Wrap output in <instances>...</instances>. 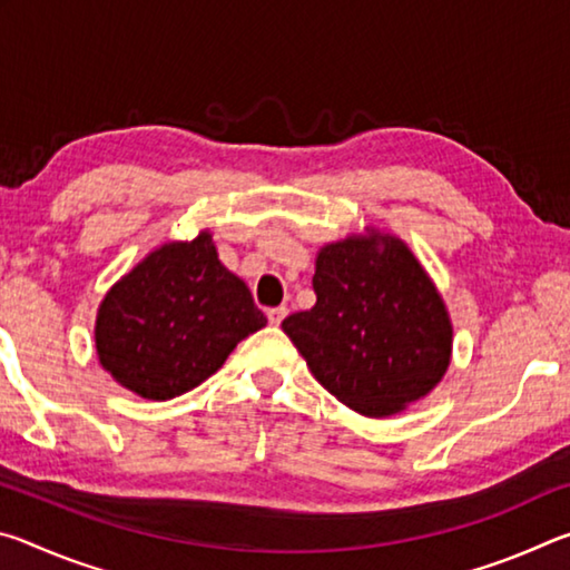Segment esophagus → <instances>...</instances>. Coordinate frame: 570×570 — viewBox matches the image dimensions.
<instances>
[{"instance_id":"esophagus-1","label":"esophagus","mask_w":570,"mask_h":570,"mask_svg":"<svg viewBox=\"0 0 570 570\" xmlns=\"http://www.w3.org/2000/svg\"><path fill=\"white\" fill-rule=\"evenodd\" d=\"M288 314V308L286 306H274V308H268L266 312V316H268V324H274V326H278L284 322V316Z\"/></svg>"}]
</instances>
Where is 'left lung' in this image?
<instances>
[{"label": "left lung", "mask_w": 570, "mask_h": 570, "mask_svg": "<svg viewBox=\"0 0 570 570\" xmlns=\"http://www.w3.org/2000/svg\"><path fill=\"white\" fill-rule=\"evenodd\" d=\"M316 304L282 330L324 390L384 417L442 380L452 326L435 284L394 236H350L316 256Z\"/></svg>", "instance_id": "obj_1"}]
</instances>
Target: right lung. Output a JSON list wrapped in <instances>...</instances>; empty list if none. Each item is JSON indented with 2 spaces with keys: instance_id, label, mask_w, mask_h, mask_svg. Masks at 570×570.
Wrapping results in <instances>:
<instances>
[{
  "instance_id": "right-lung-1",
  "label": "right lung",
  "mask_w": 570,
  "mask_h": 570,
  "mask_svg": "<svg viewBox=\"0 0 570 570\" xmlns=\"http://www.w3.org/2000/svg\"><path fill=\"white\" fill-rule=\"evenodd\" d=\"M266 326L248 286L218 262L210 236L166 244L102 298L95 344L115 382L170 400L208 380L234 346Z\"/></svg>"
}]
</instances>
